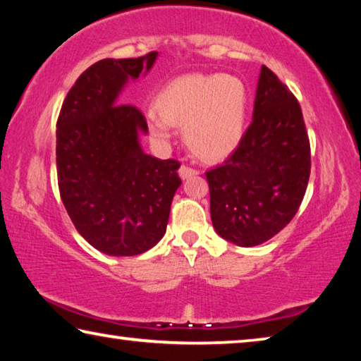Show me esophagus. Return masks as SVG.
Listing matches in <instances>:
<instances>
[{"label": "esophagus", "instance_id": "esophagus-1", "mask_svg": "<svg viewBox=\"0 0 361 361\" xmlns=\"http://www.w3.org/2000/svg\"><path fill=\"white\" fill-rule=\"evenodd\" d=\"M180 176L183 180H188V178H192V176H195V175H199V172L195 169H192V167H189V166H185V164H183V166L180 167Z\"/></svg>", "mask_w": 361, "mask_h": 361}]
</instances>
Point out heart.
Here are the masks:
<instances>
[{
    "label": "heart",
    "mask_w": 361,
    "mask_h": 361,
    "mask_svg": "<svg viewBox=\"0 0 361 361\" xmlns=\"http://www.w3.org/2000/svg\"><path fill=\"white\" fill-rule=\"evenodd\" d=\"M248 92L242 79L229 75H185L156 95V111L146 114L152 138L166 143L173 124L183 126L186 143L207 161H218L243 137Z\"/></svg>",
    "instance_id": "b5f03b06"
}]
</instances>
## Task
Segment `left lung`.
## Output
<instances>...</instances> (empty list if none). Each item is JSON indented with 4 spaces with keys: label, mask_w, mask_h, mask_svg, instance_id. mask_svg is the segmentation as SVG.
I'll list each match as a JSON object with an SVG mask.
<instances>
[{
    "label": "left lung",
    "mask_w": 361,
    "mask_h": 361,
    "mask_svg": "<svg viewBox=\"0 0 361 361\" xmlns=\"http://www.w3.org/2000/svg\"><path fill=\"white\" fill-rule=\"evenodd\" d=\"M310 175V143L301 106L266 65L253 121L226 161L205 173L213 228L239 247L282 231L299 210Z\"/></svg>",
    "instance_id": "left-lung-1"
}]
</instances>
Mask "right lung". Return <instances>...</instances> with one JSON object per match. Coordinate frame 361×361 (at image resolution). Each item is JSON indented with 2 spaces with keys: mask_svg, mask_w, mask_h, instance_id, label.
Segmentation results:
<instances>
[{
  "mask_svg": "<svg viewBox=\"0 0 361 361\" xmlns=\"http://www.w3.org/2000/svg\"><path fill=\"white\" fill-rule=\"evenodd\" d=\"M157 52L138 59H103L66 94L57 119L60 197L76 231L111 256H135L166 234L170 205L181 185L180 162L145 154L138 133L143 113L118 105L129 79L154 65Z\"/></svg>",
  "mask_w": 361,
  "mask_h": 361,
  "instance_id": "add662e5",
  "label": "right lung"
}]
</instances>
